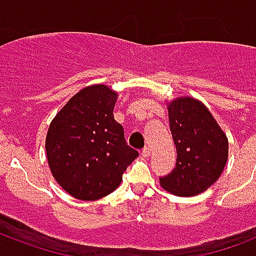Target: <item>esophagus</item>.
Segmentation results:
<instances>
[{
    "mask_svg": "<svg viewBox=\"0 0 256 256\" xmlns=\"http://www.w3.org/2000/svg\"><path fill=\"white\" fill-rule=\"evenodd\" d=\"M150 154H152V150H150L148 148H144V150H142V156H150Z\"/></svg>",
    "mask_w": 256,
    "mask_h": 256,
    "instance_id": "esophagus-1",
    "label": "esophagus"
}]
</instances>
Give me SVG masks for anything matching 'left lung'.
<instances>
[{
	"mask_svg": "<svg viewBox=\"0 0 256 256\" xmlns=\"http://www.w3.org/2000/svg\"><path fill=\"white\" fill-rule=\"evenodd\" d=\"M168 120L176 148L175 168L160 186L179 196L207 190L220 176L228 158V140L208 108L192 96L168 104Z\"/></svg>",
	"mask_w": 256,
	"mask_h": 256,
	"instance_id": "obj_1",
	"label": "left lung"
}]
</instances>
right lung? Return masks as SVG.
Here are the masks:
<instances>
[{
    "label": "right lung",
    "mask_w": 256,
    "mask_h": 256,
    "mask_svg": "<svg viewBox=\"0 0 256 256\" xmlns=\"http://www.w3.org/2000/svg\"><path fill=\"white\" fill-rule=\"evenodd\" d=\"M116 94L106 85L82 88L54 116L46 136V156L58 184L74 198L96 200L120 186L140 156L126 144L114 120Z\"/></svg>",
    "instance_id": "1"
}]
</instances>
